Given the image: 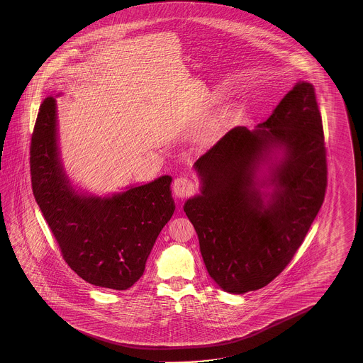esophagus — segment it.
Instances as JSON below:
<instances>
[{"mask_svg": "<svg viewBox=\"0 0 363 363\" xmlns=\"http://www.w3.org/2000/svg\"><path fill=\"white\" fill-rule=\"evenodd\" d=\"M172 191L179 199H186L194 192V185L191 179H188L186 177H180L174 180Z\"/></svg>", "mask_w": 363, "mask_h": 363, "instance_id": "34e87169", "label": "esophagus"}]
</instances>
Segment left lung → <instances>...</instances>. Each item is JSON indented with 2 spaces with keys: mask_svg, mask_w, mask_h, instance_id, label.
Masks as SVG:
<instances>
[{
  "mask_svg": "<svg viewBox=\"0 0 363 363\" xmlns=\"http://www.w3.org/2000/svg\"><path fill=\"white\" fill-rule=\"evenodd\" d=\"M277 148L282 158L274 163ZM262 164H269V175L261 179ZM194 170L201 194L185 202L184 211L208 275L230 294L267 286L301 247L325 196V144L314 85L298 82L253 131L232 128ZM263 184L273 186L269 198L260 192Z\"/></svg>",
  "mask_w": 363,
  "mask_h": 363,
  "instance_id": "left-lung-1",
  "label": "left lung"
}]
</instances>
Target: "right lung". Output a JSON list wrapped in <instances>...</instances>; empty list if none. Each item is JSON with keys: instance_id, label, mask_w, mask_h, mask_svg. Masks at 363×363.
<instances>
[{"instance_id": "right-lung-1", "label": "right lung", "mask_w": 363, "mask_h": 363, "mask_svg": "<svg viewBox=\"0 0 363 363\" xmlns=\"http://www.w3.org/2000/svg\"><path fill=\"white\" fill-rule=\"evenodd\" d=\"M30 155L32 192L63 259L93 286L131 288L143 277L157 236L174 214L171 177L113 197L75 192L60 160L55 97L40 105Z\"/></svg>"}]
</instances>
